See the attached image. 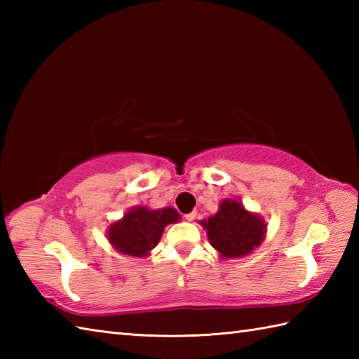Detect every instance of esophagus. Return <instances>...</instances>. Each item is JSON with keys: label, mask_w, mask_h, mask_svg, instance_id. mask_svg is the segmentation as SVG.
I'll use <instances>...</instances> for the list:
<instances>
[{"label": "esophagus", "mask_w": 359, "mask_h": 359, "mask_svg": "<svg viewBox=\"0 0 359 359\" xmlns=\"http://www.w3.org/2000/svg\"><path fill=\"white\" fill-rule=\"evenodd\" d=\"M196 216H197V212L193 211V212H189V215H185L184 217H185V220H188V222H191V220L196 219Z\"/></svg>", "instance_id": "34e87169"}]
</instances>
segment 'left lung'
Wrapping results in <instances>:
<instances>
[{"label": "left lung", "instance_id": "1", "mask_svg": "<svg viewBox=\"0 0 359 359\" xmlns=\"http://www.w3.org/2000/svg\"><path fill=\"white\" fill-rule=\"evenodd\" d=\"M207 228L208 239L222 257H242L261 245L265 236L264 220L248 212L241 202L224 201L219 211L201 222Z\"/></svg>", "mask_w": 359, "mask_h": 359}]
</instances>
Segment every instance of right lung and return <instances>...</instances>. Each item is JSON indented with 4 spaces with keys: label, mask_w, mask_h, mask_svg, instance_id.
Returning a JSON list of instances; mask_svg holds the SVG:
<instances>
[{
    "label": "right lung",
    "mask_w": 359,
    "mask_h": 359,
    "mask_svg": "<svg viewBox=\"0 0 359 359\" xmlns=\"http://www.w3.org/2000/svg\"><path fill=\"white\" fill-rule=\"evenodd\" d=\"M179 219V212L174 208L148 210L137 207L109 226L108 239L120 253L137 257L147 256L162 238L165 226L177 222Z\"/></svg>",
    "instance_id": "1"
}]
</instances>
